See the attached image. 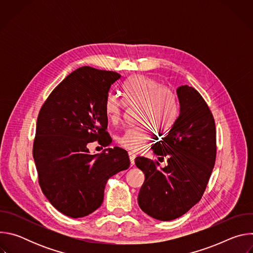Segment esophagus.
Here are the masks:
<instances>
[{
    "label": "esophagus",
    "instance_id": "obj_1",
    "mask_svg": "<svg viewBox=\"0 0 253 253\" xmlns=\"http://www.w3.org/2000/svg\"><path fill=\"white\" fill-rule=\"evenodd\" d=\"M135 157H136V155L135 154H133V153H131V152H129V159H130V163H131V166H133L134 165V160H135Z\"/></svg>",
    "mask_w": 253,
    "mask_h": 253
}]
</instances>
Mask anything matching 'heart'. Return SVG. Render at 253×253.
Here are the masks:
<instances>
[{
	"label": "heart",
	"instance_id": "heart-1",
	"mask_svg": "<svg viewBox=\"0 0 253 253\" xmlns=\"http://www.w3.org/2000/svg\"><path fill=\"white\" fill-rule=\"evenodd\" d=\"M126 100L139 108V121L143 124L127 128L118 138L120 145L132 152H140L151 138L153 126L161 131L168 130L178 116V101L175 93L166 86L148 76L131 77L125 84ZM127 102L117 93H109L105 109L108 118L118 122L124 113Z\"/></svg>",
	"mask_w": 253,
	"mask_h": 253
}]
</instances>
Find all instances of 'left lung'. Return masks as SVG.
I'll return each mask as SVG.
<instances>
[{
  "mask_svg": "<svg viewBox=\"0 0 253 253\" xmlns=\"http://www.w3.org/2000/svg\"><path fill=\"white\" fill-rule=\"evenodd\" d=\"M179 116L170 131L151 149L167 166L145 157H136V166L145 180L138 194L142 211L169 221L185 214L202 197L214 167L216 131L214 118L202 96L193 87L176 90Z\"/></svg>",
  "mask_w": 253,
  "mask_h": 253,
  "instance_id": "1",
  "label": "left lung"
}]
</instances>
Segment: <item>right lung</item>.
Masks as SVG:
<instances>
[{"mask_svg":"<svg viewBox=\"0 0 253 253\" xmlns=\"http://www.w3.org/2000/svg\"><path fill=\"white\" fill-rule=\"evenodd\" d=\"M121 78L113 71L82 67L68 75L42 106L33 157L39 184L49 202L72 218L98 209L108 179L129 168L126 150L107 148L91 154L89 143L110 145L105 102Z\"/></svg>","mask_w":253,"mask_h":253,"instance_id":"add662e5","label":"right lung"}]
</instances>
